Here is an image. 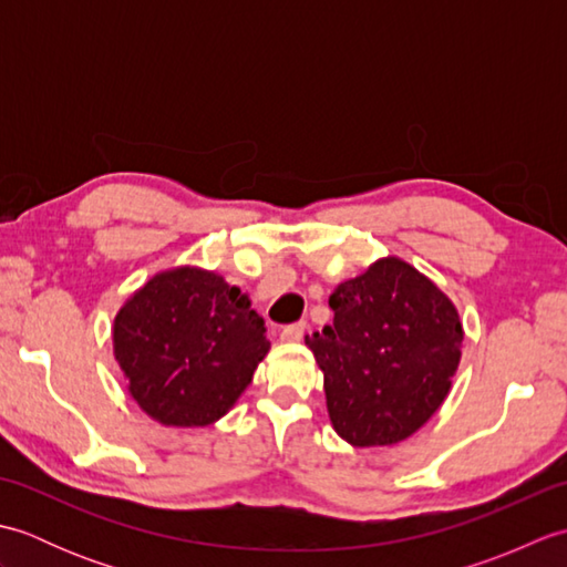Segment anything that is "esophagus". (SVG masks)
<instances>
[{
	"mask_svg": "<svg viewBox=\"0 0 567 567\" xmlns=\"http://www.w3.org/2000/svg\"><path fill=\"white\" fill-rule=\"evenodd\" d=\"M305 329H307V323H305V321L290 323V327H282V331H280V339H282V341H290V343L302 341V339H305Z\"/></svg>",
	"mask_w": 567,
	"mask_h": 567,
	"instance_id": "obj_1",
	"label": "esophagus"
}]
</instances>
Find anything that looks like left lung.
Masks as SVG:
<instances>
[{
  "instance_id": "obj_1",
  "label": "left lung",
  "mask_w": 567,
  "mask_h": 567,
  "mask_svg": "<svg viewBox=\"0 0 567 567\" xmlns=\"http://www.w3.org/2000/svg\"><path fill=\"white\" fill-rule=\"evenodd\" d=\"M333 323L307 336L331 424L358 449L400 443L443 404L461 363L457 311L429 277L384 258L329 297Z\"/></svg>"
}]
</instances>
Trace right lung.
<instances>
[{
    "label": "right lung",
    "instance_id": "add662e5",
    "mask_svg": "<svg viewBox=\"0 0 567 567\" xmlns=\"http://www.w3.org/2000/svg\"><path fill=\"white\" fill-rule=\"evenodd\" d=\"M262 319L221 275H155L114 321V355L138 406L165 426H209L268 353Z\"/></svg>",
    "mask_w": 567,
    "mask_h": 567
}]
</instances>
